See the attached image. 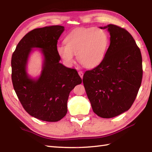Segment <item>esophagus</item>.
I'll use <instances>...</instances> for the list:
<instances>
[{"label": "esophagus", "instance_id": "34e87169", "mask_svg": "<svg viewBox=\"0 0 152 152\" xmlns=\"http://www.w3.org/2000/svg\"><path fill=\"white\" fill-rule=\"evenodd\" d=\"M78 74H79V76L81 77V78L82 79L83 78V73L82 71H79Z\"/></svg>", "mask_w": 152, "mask_h": 152}]
</instances>
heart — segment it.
Instances as JSON below:
<instances>
[{
    "label": "heart",
    "instance_id": "obj_1",
    "mask_svg": "<svg viewBox=\"0 0 152 152\" xmlns=\"http://www.w3.org/2000/svg\"><path fill=\"white\" fill-rule=\"evenodd\" d=\"M65 45H59L57 52L66 66L77 59L87 68L98 66L104 60L109 45L107 33L100 28H78L72 31L64 39Z\"/></svg>",
    "mask_w": 152,
    "mask_h": 152
}]
</instances>
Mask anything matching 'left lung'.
Listing matches in <instances>:
<instances>
[{
  "mask_svg": "<svg viewBox=\"0 0 152 152\" xmlns=\"http://www.w3.org/2000/svg\"><path fill=\"white\" fill-rule=\"evenodd\" d=\"M100 28H107L110 44L102 63L83 74V83L93 112L111 118L133 104L142 79V59L127 30L112 24Z\"/></svg>",
  "mask_w": 152,
  "mask_h": 152,
  "instance_id": "obj_1",
  "label": "left lung"
}]
</instances>
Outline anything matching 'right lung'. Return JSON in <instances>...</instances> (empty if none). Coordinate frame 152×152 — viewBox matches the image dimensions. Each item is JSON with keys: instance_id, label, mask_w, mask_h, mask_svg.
I'll return each instance as SVG.
<instances>
[{"instance_id": "add662e5", "label": "right lung", "mask_w": 152, "mask_h": 152, "mask_svg": "<svg viewBox=\"0 0 152 152\" xmlns=\"http://www.w3.org/2000/svg\"><path fill=\"white\" fill-rule=\"evenodd\" d=\"M64 30L61 25L32 30L19 41L12 57V80L19 101L28 114L45 121H58L65 116L70 92L82 83L76 69L59 63L57 44ZM34 47L41 49L44 56L43 70L37 80L26 72Z\"/></svg>"}]
</instances>
